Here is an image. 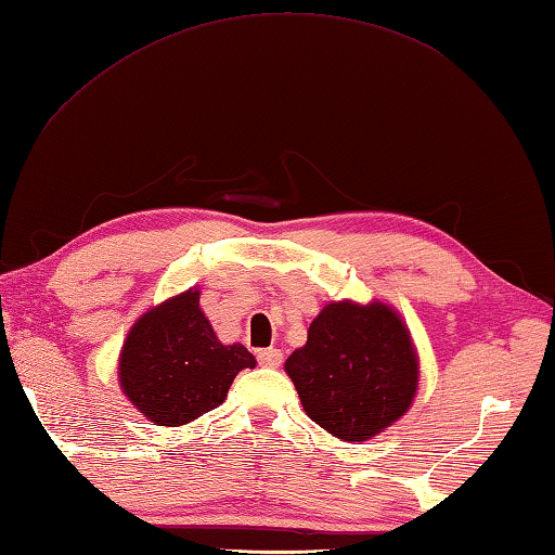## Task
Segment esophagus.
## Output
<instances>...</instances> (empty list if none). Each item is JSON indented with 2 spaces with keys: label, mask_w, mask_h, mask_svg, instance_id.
Returning a JSON list of instances; mask_svg holds the SVG:
<instances>
[{
  "label": "esophagus",
  "mask_w": 555,
  "mask_h": 555,
  "mask_svg": "<svg viewBox=\"0 0 555 555\" xmlns=\"http://www.w3.org/2000/svg\"><path fill=\"white\" fill-rule=\"evenodd\" d=\"M258 361H261L263 366L270 369H278L282 364V352L275 347H268V349H258Z\"/></svg>",
  "instance_id": "obj_1"
}]
</instances>
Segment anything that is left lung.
Masks as SVG:
<instances>
[{"label": "left lung", "mask_w": 555, "mask_h": 555, "mask_svg": "<svg viewBox=\"0 0 555 555\" xmlns=\"http://www.w3.org/2000/svg\"><path fill=\"white\" fill-rule=\"evenodd\" d=\"M285 371L304 412L347 443L386 431L410 412L420 388V354L390 304H325Z\"/></svg>", "instance_id": "8db88e82"}]
</instances>
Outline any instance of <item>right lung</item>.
I'll return each mask as SVG.
<instances>
[{
	"label": "right lung",
	"mask_w": 555,
	"mask_h": 555,
	"mask_svg": "<svg viewBox=\"0 0 555 555\" xmlns=\"http://www.w3.org/2000/svg\"><path fill=\"white\" fill-rule=\"evenodd\" d=\"M201 289L191 287L145 311L119 352V388L155 426H184L228 398L236 373L256 366L240 343L222 345Z\"/></svg>",
	"instance_id": "add662e5"
}]
</instances>
